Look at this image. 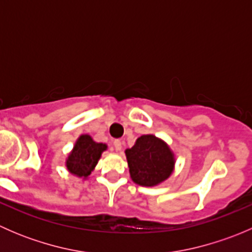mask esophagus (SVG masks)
<instances>
[{"label":"esophagus","instance_id":"obj_1","mask_svg":"<svg viewBox=\"0 0 252 252\" xmlns=\"http://www.w3.org/2000/svg\"><path fill=\"white\" fill-rule=\"evenodd\" d=\"M113 146L116 149V151H121L122 150V141L121 140H114Z\"/></svg>","mask_w":252,"mask_h":252}]
</instances>
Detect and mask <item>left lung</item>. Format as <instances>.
Segmentation results:
<instances>
[{
  "mask_svg": "<svg viewBox=\"0 0 252 252\" xmlns=\"http://www.w3.org/2000/svg\"><path fill=\"white\" fill-rule=\"evenodd\" d=\"M129 173L135 184L156 187L168 179L174 171L175 156L166 141L152 134L136 139L126 150Z\"/></svg>",
  "mask_w": 252,
  "mask_h": 252,
  "instance_id": "8db88e82",
  "label": "left lung"
}]
</instances>
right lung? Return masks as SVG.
<instances>
[{"mask_svg": "<svg viewBox=\"0 0 252 252\" xmlns=\"http://www.w3.org/2000/svg\"><path fill=\"white\" fill-rule=\"evenodd\" d=\"M106 150L107 145L96 142L90 135L83 134L75 141L73 150L65 159L67 171L75 177L88 179Z\"/></svg>", "mask_w": 252, "mask_h": 252, "instance_id": "obj_1", "label": "right lung"}]
</instances>
